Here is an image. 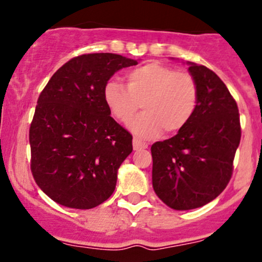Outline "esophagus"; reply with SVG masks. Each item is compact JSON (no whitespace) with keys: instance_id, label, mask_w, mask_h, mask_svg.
<instances>
[{"instance_id":"esophagus-1","label":"esophagus","mask_w":262,"mask_h":262,"mask_svg":"<svg viewBox=\"0 0 262 262\" xmlns=\"http://www.w3.org/2000/svg\"><path fill=\"white\" fill-rule=\"evenodd\" d=\"M148 148V144L144 143V141H141L140 139H138V138H134L133 139V149L134 150H140V149H146Z\"/></svg>"}]
</instances>
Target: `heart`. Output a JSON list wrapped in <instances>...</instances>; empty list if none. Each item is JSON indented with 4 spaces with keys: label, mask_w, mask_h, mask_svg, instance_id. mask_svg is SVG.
Returning <instances> with one entry per match:
<instances>
[{
    "label": "heart",
    "mask_w": 262,
    "mask_h": 262,
    "mask_svg": "<svg viewBox=\"0 0 262 262\" xmlns=\"http://www.w3.org/2000/svg\"><path fill=\"white\" fill-rule=\"evenodd\" d=\"M103 98L111 114L123 123L141 103L144 112L129 122V129L141 138H152L164 129L172 134L186 127L197 107L198 89L191 74L152 61L129 71L127 87L110 81Z\"/></svg>",
    "instance_id": "b5f03b06"
}]
</instances>
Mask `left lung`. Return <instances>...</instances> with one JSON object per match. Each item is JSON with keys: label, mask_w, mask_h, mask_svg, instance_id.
<instances>
[{"label": "left lung", "mask_w": 262, "mask_h": 262, "mask_svg": "<svg viewBox=\"0 0 262 262\" xmlns=\"http://www.w3.org/2000/svg\"><path fill=\"white\" fill-rule=\"evenodd\" d=\"M188 65L198 89L193 116L175 137L151 145L152 187L177 210L202 207L223 192L242 137L237 104L223 81L206 66Z\"/></svg>", "instance_id": "8db88e82"}]
</instances>
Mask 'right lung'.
Listing matches in <instances>:
<instances>
[{
    "mask_svg": "<svg viewBox=\"0 0 262 262\" xmlns=\"http://www.w3.org/2000/svg\"><path fill=\"white\" fill-rule=\"evenodd\" d=\"M137 64L118 54H83L41 91L29 129L31 170L56 203L90 209L113 193L133 137L111 117L103 91L114 73Z\"/></svg>",
    "mask_w": 262,
    "mask_h": 262,
    "instance_id": "add662e5",
    "label": "right lung"
}]
</instances>
